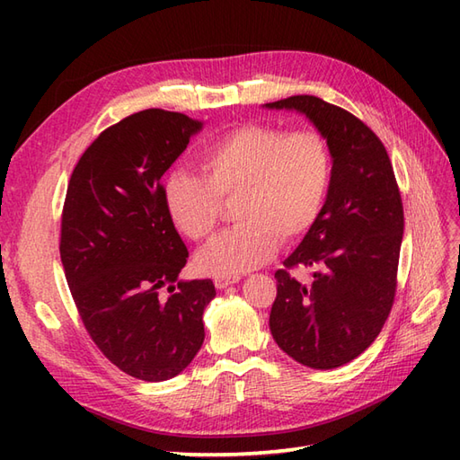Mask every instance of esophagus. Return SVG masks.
Returning <instances> with one entry per match:
<instances>
[{
  "label": "esophagus",
  "mask_w": 460,
  "mask_h": 460,
  "mask_svg": "<svg viewBox=\"0 0 460 460\" xmlns=\"http://www.w3.org/2000/svg\"><path fill=\"white\" fill-rule=\"evenodd\" d=\"M239 280H241L239 275H217L213 282H215V287L221 290V288H227L229 285H235V282H239Z\"/></svg>",
  "instance_id": "esophagus-1"
}]
</instances>
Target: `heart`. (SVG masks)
Returning a JSON list of instances; mask_svg holds the SVG:
<instances>
[{
    "label": "heart",
    "instance_id": "heart-1",
    "mask_svg": "<svg viewBox=\"0 0 460 460\" xmlns=\"http://www.w3.org/2000/svg\"><path fill=\"white\" fill-rule=\"evenodd\" d=\"M201 170L173 172L164 183V203L175 227L193 241L217 227L223 201L235 199V227L198 252L211 275H241L269 261L279 241L300 239L320 217L328 198L334 158L316 130L243 124L201 152Z\"/></svg>",
    "mask_w": 460,
    "mask_h": 460
}]
</instances>
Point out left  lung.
Wrapping results in <instances>:
<instances>
[{
	"label": "left lung",
	"instance_id": "obj_1",
	"mask_svg": "<svg viewBox=\"0 0 460 460\" xmlns=\"http://www.w3.org/2000/svg\"><path fill=\"white\" fill-rule=\"evenodd\" d=\"M296 111L330 144L334 175L320 217L275 272L270 334L298 364L334 369L366 351L392 312L403 203L385 146L354 114L318 96L265 104ZM312 270L310 283L291 275Z\"/></svg>",
	"mask_w": 460,
	"mask_h": 460
}]
</instances>
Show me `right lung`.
I'll use <instances>...</instances> for the list:
<instances>
[{
    "label": "right lung",
    "mask_w": 460,
    "mask_h": 460,
    "mask_svg": "<svg viewBox=\"0 0 460 460\" xmlns=\"http://www.w3.org/2000/svg\"><path fill=\"white\" fill-rule=\"evenodd\" d=\"M199 130L181 112L126 116L84 150L66 188L58 251L68 288L96 348L136 379L175 377L205 338L215 285L178 280L190 252L162 185Z\"/></svg>",
    "instance_id": "obj_1"
}]
</instances>
